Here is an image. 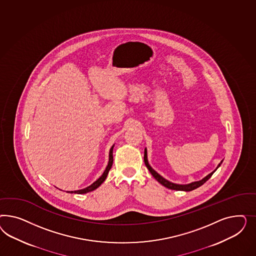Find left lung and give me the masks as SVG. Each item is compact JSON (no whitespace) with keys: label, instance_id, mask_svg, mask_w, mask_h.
I'll use <instances>...</instances> for the list:
<instances>
[{"label":"left lung","instance_id":"8db88e82","mask_svg":"<svg viewBox=\"0 0 256 256\" xmlns=\"http://www.w3.org/2000/svg\"><path fill=\"white\" fill-rule=\"evenodd\" d=\"M144 163H146V166L148 167V170H149V172H151V174L154 176V178H155L158 183H160L162 185L166 186V188H170V190H183V192H192V190H194L195 188H197L202 186L204 183H206V182L212 176V174L217 170L218 168L220 166V164L224 162V160H222L220 162L218 163V165L217 168H216L215 170H213V172H211L210 174H208L206 176H204V178L201 179V180H199V181H194V182H192V183L183 185V184H176V183H172V182H170L169 180L164 178L163 176H162L160 174H158V172L150 166V164L148 162V149H146V148L144 149Z\"/></svg>","mask_w":256,"mask_h":256}]
</instances>
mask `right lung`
Returning a JSON list of instances; mask_svg holds the SVG:
<instances>
[{"label":"right lung","instance_id":"right-lung-1","mask_svg":"<svg viewBox=\"0 0 256 256\" xmlns=\"http://www.w3.org/2000/svg\"><path fill=\"white\" fill-rule=\"evenodd\" d=\"M114 148V144L110 148V152H108V165L106 167L105 170L103 172V174H101L100 178L96 180L94 182L93 184H91L90 186H86V188H82V190H71V192H66L68 194H87V192H93L96 188H98V186H100L101 184L105 181V179L107 178V176H108V170H110L112 166V162H114V156H112V150Z\"/></svg>","mask_w":256,"mask_h":256}]
</instances>
